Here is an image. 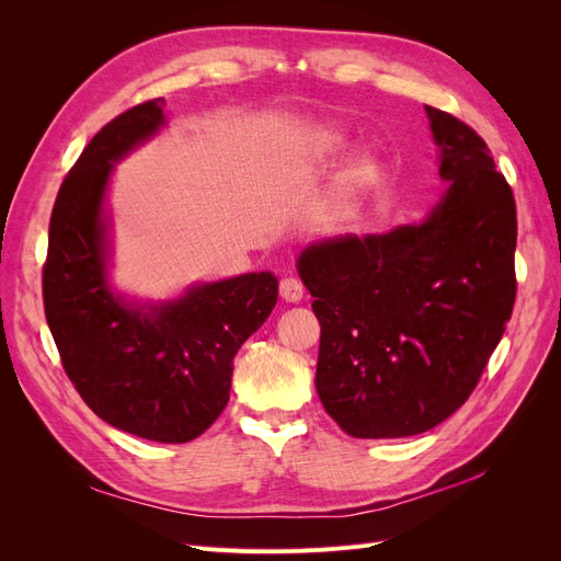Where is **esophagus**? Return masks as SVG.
Wrapping results in <instances>:
<instances>
[{
	"mask_svg": "<svg viewBox=\"0 0 561 561\" xmlns=\"http://www.w3.org/2000/svg\"><path fill=\"white\" fill-rule=\"evenodd\" d=\"M278 290H280V299L290 301V304H297V301H301V297H304V285H301L297 278H293V276L283 278Z\"/></svg>",
	"mask_w": 561,
	"mask_h": 561,
	"instance_id": "esophagus-1",
	"label": "esophagus"
}]
</instances>
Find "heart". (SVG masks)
<instances>
[{
  "mask_svg": "<svg viewBox=\"0 0 561 561\" xmlns=\"http://www.w3.org/2000/svg\"><path fill=\"white\" fill-rule=\"evenodd\" d=\"M379 168L371 159H358L351 163L342 178L336 180L332 194L322 203V219L332 227H344L360 210L371 184L377 182Z\"/></svg>",
  "mask_w": 561,
  "mask_h": 561,
  "instance_id": "1",
  "label": "heart"
}]
</instances>
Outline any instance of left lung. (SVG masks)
Segmentation results:
<instances>
[{
  "instance_id": "8db88e82",
  "label": "left lung",
  "mask_w": 561,
  "mask_h": 561,
  "mask_svg": "<svg viewBox=\"0 0 561 561\" xmlns=\"http://www.w3.org/2000/svg\"><path fill=\"white\" fill-rule=\"evenodd\" d=\"M445 194L419 225L301 250L320 322L316 390L353 437L435 428L478 386L517 295V210L486 142L426 105Z\"/></svg>"
}]
</instances>
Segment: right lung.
<instances>
[{
	"instance_id": "1",
	"label": "right lung",
	"mask_w": 561,
	"mask_h": 561,
	"mask_svg": "<svg viewBox=\"0 0 561 561\" xmlns=\"http://www.w3.org/2000/svg\"><path fill=\"white\" fill-rule=\"evenodd\" d=\"M165 126L163 98L118 114L81 151L48 225L44 311L67 377L110 426L151 443H190L229 402L233 355L278 299L268 271L192 285L171 301L116 295L107 184L114 163Z\"/></svg>"
}]
</instances>
